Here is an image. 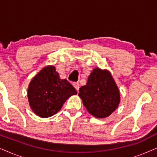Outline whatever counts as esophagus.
I'll list each match as a JSON object with an SVG mask.
<instances>
[{
  "instance_id": "esophagus-1",
  "label": "esophagus",
  "mask_w": 157,
  "mask_h": 157,
  "mask_svg": "<svg viewBox=\"0 0 157 157\" xmlns=\"http://www.w3.org/2000/svg\"><path fill=\"white\" fill-rule=\"evenodd\" d=\"M73 86L75 87V89L77 90V91H78L79 90V83L78 82H74L73 83Z\"/></svg>"
}]
</instances>
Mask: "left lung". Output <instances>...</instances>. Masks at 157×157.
<instances>
[{
    "label": "left lung",
    "instance_id": "8db88e82",
    "mask_svg": "<svg viewBox=\"0 0 157 157\" xmlns=\"http://www.w3.org/2000/svg\"><path fill=\"white\" fill-rule=\"evenodd\" d=\"M78 96L88 111L97 118L109 117L119 106L120 94L108 71L94 68L86 84L79 89Z\"/></svg>",
    "mask_w": 157,
    "mask_h": 157
}]
</instances>
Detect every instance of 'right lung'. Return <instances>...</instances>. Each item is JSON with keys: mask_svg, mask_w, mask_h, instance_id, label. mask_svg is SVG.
Returning <instances> with one entry per match:
<instances>
[{"mask_svg": "<svg viewBox=\"0 0 157 157\" xmlns=\"http://www.w3.org/2000/svg\"><path fill=\"white\" fill-rule=\"evenodd\" d=\"M76 94L75 88L66 79L60 78L51 66L43 68L32 79L28 89L31 109L43 118L56 114L67 98Z\"/></svg>", "mask_w": 157, "mask_h": 157, "instance_id": "right-lung-1", "label": "right lung"}]
</instances>
